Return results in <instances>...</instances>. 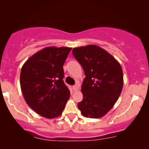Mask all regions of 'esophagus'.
Wrapping results in <instances>:
<instances>
[{
  "instance_id": "esophagus-1",
  "label": "esophagus",
  "mask_w": 149,
  "mask_h": 149,
  "mask_svg": "<svg viewBox=\"0 0 149 149\" xmlns=\"http://www.w3.org/2000/svg\"><path fill=\"white\" fill-rule=\"evenodd\" d=\"M73 90L74 92L77 91V90H78V88H79V85H73Z\"/></svg>"
}]
</instances>
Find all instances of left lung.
Masks as SVG:
<instances>
[{
  "mask_svg": "<svg viewBox=\"0 0 149 149\" xmlns=\"http://www.w3.org/2000/svg\"><path fill=\"white\" fill-rule=\"evenodd\" d=\"M72 53L86 76L81 87L83 99L78 104V109L85 117H103L113 107L122 92V67L111 54L97 45L75 47Z\"/></svg>",
  "mask_w": 149,
  "mask_h": 149,
  "instance_id": "1",
  "label": "left lung"
}]
</instances>
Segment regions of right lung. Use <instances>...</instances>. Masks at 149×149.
Segmentation results:
<instances>
[{
	"mask_svg": "<svg viewBox=\"0 0 149 149\" xmlns=\"http://www.w3.org/2000/svg\"><path fill=\"white\" fill-rule=\"evenodd\" d=\"M71 47H47L22 66L20 85L24 98L38 114L46 118L61 116L70 97L63 81L64 65Z\"/></svg>",
	"mask_w": 149,
	"mask_h": 149,
	"instance_id": "add662e5",
	"label": "right lung"
}]
</instances>
